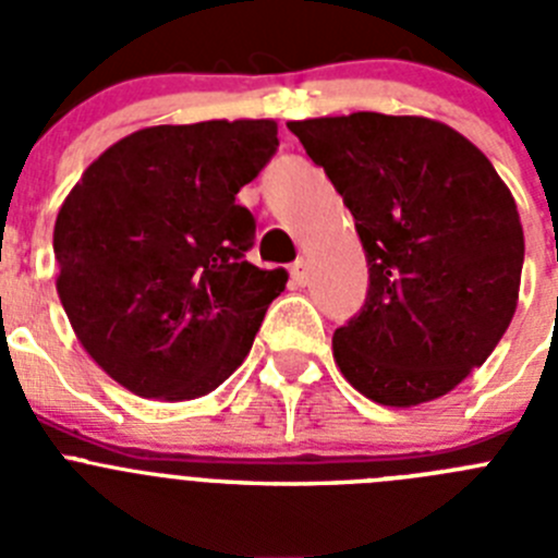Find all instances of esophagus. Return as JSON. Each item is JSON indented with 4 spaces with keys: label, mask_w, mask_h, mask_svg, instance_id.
<instances>
[{
    "label": "esophagus",
    "mask_w": 558,
    "mask_h": 558,
    "mask_svg": "<svg viewBox=\"0 0 558 558\" xmlns=\"http://www.w3.org/2000/svg\"><path fill=\"white\" fill-rule=\"evenodd\" d=\"M290 276H293L295 284H302V288L307 284L310 270H307V259H304V256H302V259H295V263L290 265Z\"/></svg>",
    "instance_id": "1"
}]
</instances>
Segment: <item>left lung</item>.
<instances>
[{"label": "left lung", "mask_w": 558, "mask_h": 558, "mask_svg": "<svg viewBox=\"0 0 558 558\" xmlns=\"http://www.w3.org/2000/svg\"><path fill=\"white\" fill-rule=\"evenodd\" d=\"M288 128L366 251V304L332 338L340 374L379 405L445 397L514 318L525 240L509 186L466 136L427 117L357 111Z\"/></svg>", "instance_id": "left-lung-1"}]
</instances>
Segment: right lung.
<instances>
[{
	"label": "right lung",
	"mask_w": 558,
	"mask_h": 558,
	"mask_svg": "<svg viewBox=\"0 0 558 558\" xmlns=\"http://www.w3.org/2000/svg\"><path fill=\"white\" fill-rule=\"evenodd\" d=\"M279 147L274 120L131 133L88 165L56 220L58 295L97 366L147 399H195L251 352L288 274L245 259L236 192Z\"/></svg>",
	"instance_id": "right-lung-1"
}]
</instances>
